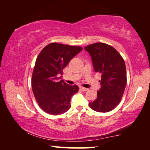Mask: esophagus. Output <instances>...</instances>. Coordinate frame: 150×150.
Instances as JSON below:
<instances>
[{
	"label": "esophagus",
	"instance_id": "obj_1",
	"mask_svg": "<svg viewBox=\"0 0 150 150\" xmlns=\"http://www.w3.org/2000/svg\"><path fill=\"white\" fill-rule=\"evenodd\" d=\"M80 88H81V90L82 91H86L88 90V88H84V87H80Z\"/></svg>",
	"mask_w": 150,
	"mask_h": 150
}]
</instances>
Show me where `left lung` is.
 I'll return each instance as SVG.
<instances>
[{
	"label": "left lung",
	"mask_w": 150,
	"mask_h": 150,
	"mask_svg": "<svg viewBox=\"0 0 150 150\" xmlns=\"http://www.w3.org/2000/svg\"><path fill=\"white\" fill-rule=\"evenodd\" d=\"M84 49L91 57L95 71L101 74L97 98L89 106L98 112H108L115 108L122 98L127 82L125 62L119 53L106 44L94 43Z\"/></svg>",
	"instance_id": "8db88e82"
}]
</instances>
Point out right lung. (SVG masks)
<instances>
[{"label":"right lung","instance_id":"1","mask_svg":"<svg viewBox=\"0 0 150 150\" xmlns=\"http://www.w3.org/2000/svg\"><path fill=\"white\" fill-rule=\"evenodd\" d=\"M82 50L79 46L53 42L44 47L38 55L31 86L38 104L46 113L57 115L71 107V98L77 93L79 87L60 79L63 69Z\"/></svg>","mask_w":150,"mask_h":150}]
</instances>
